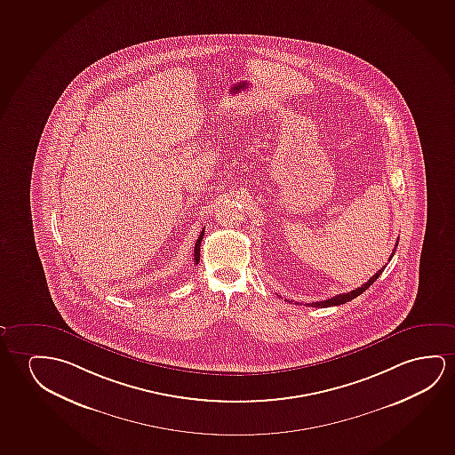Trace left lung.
Here are the masks:
<instances>
[{
  "instance_id": "1",
  "label": "left lung",
  "mask_w": 455,
  "mask_h": 455,
  "mask_svg": "<svg viewBox=\"0 0 455 455\" xmlns=\"http://www.w3.org/2000/svg\"><path fill=\"white\" fill-rule=\"evenodd\" d=\"M395 247H397V243H395V249H393V253H391L389 259H391L393 255H395ZM383 269H385V266H383L382 269L377 270L376 275H372V277L369 278L366 283L362 284V286H360V288H356V290L350 291V292H344V294H338V296L327 299V300H323V302H311L307 303V305H308V307H316V308H327V307H335V305H343V303L349 302V300L355 299V297L360 296L362 292L368 290L369 286L374 283L377 278L380 277V274H382ZM288 302H290V300H288Z\"/></svg>"
}]
</instances>
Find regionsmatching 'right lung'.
<instances>
[{"label":"right lung","instance_id":"add662e5","mask_svg":"<svg viewBox=\"0 0 455 455\" xmlns=\"http://www.w3.org/2000/svg\"><path fill=\"white\" fill-rule=\"evenodd\" d=\"M204 228L200 233V236H198L197 243H196V247H194V263L197 264L200 261V244H202V239H204Z\"/></svg>","mask_w":455,"mask_h":455}]
</instances>
